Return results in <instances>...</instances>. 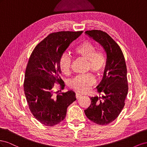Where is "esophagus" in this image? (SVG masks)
I'll return each instance as SVG.
<instances>
[{
  "mask_svg": "<svg viewBox=\"0 0 147 147\" xmlns=\"http://www.w3.org/2000/svg\"><path fill=\"white\" fill-rule=\"evenodd\" d=\"M82 96V95L78 92H76V94H75V96H76L77 98H79V97H80Z\"/></svg>",
  "mask_w": 147,
  "mask_h": 147,
  "instance_id": "34e87169",
  "label": "esophagus"
}]
</instances>
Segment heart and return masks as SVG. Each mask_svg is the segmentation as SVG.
Listing matches in <instances>:
<instances>
[{"instance_id":"heart-1","label":"heart","mask_w":147,"mask_h":147,"mask_svg":"<svg viewBox=\"0 0 147 147\" xmlns=\"http://www.w3.org/2000/svg\"><path fill=\"white\" fill-rule=\"evenodd\" d=\"M74 55L80 58L87 60V70H90L98 76L103 75L107 66V59L102 51H97L95 45L88 40H84L74 50ZM72 60L66 54L61 57L59 68L65 75L71 73ZM95 82V77L91 73L81 75L70 82V86L79 92H85Z\"/></svg>"}]
</instances>
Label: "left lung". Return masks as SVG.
<instances>
[{"mask_svg": "<svg viewBox=\"0 0 147 147\" xmlns=\"http://www.w3.org/2000/svg\"><path fill=\"white\" fill-rule=\"evenodd\" d=\"M103 47L107 66L96 88L102 97H90L91 104L84 110L87 118L100 125L113 121L121 113L128 92L127 68L122 50L110 35L100 30L85 32Z\"/></svg>", "mask_w": 147, "mask_h": 147, "instance_id": "1", "label": "left lung"}]
</instances>
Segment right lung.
<instances>
[{"mask_svg": "<svg viewBox=\"0 0 147 147\" xmlns=\"http://www.w3.org/2000/svg\"><path fill=\"white\" fill-rule=\"evenodd\" d=\"M83 31H59L49 34L35 47L26 68L23 88L30 112L38 121L53 126L64 119L67 109L76 100L72 91H53L55 83L63 90L59 61L71 42Z\"/></svg>", "mask_w": 147, "mask_h": 147, "instance_id": "right-lung-1", "label": "right lung"}]
</instances>
